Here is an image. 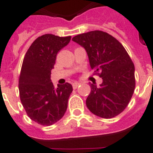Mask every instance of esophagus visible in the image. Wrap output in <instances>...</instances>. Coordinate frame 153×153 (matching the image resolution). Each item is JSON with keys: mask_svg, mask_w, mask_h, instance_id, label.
Returning <instances> with one entry per match:
<instances>
[{"mask_svg": "<svg viewBox=\"0 0 153 153\" xmlns=\"http://www.w3.org/2000/svg\"><path fill=\"white\" fill-rule=\"evenodd\" d=\"M72 86H73V88L76 89L78 86H80V83H79V82H74V83H73V85H72Z\"/></svg>", "mask_w": 153, "mask_h": 153, "instance_id": "obj_1", "label": "esophagus"}]
</instances>
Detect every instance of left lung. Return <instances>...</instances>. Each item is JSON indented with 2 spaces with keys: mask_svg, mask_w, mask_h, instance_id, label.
Segmentation results:
<instances>
[{
  "mask_svg": "<svg viewBox=\"0 0 153 153\" xmlns=\"http://www.w3.org/2000/svg\"><path fill=\"white\" fill-rule=\"evenodd\" d=\"M72 40L86 50L91 69L102 83L91 84L86 98L89 110L102 118H112L128 105L135 89V68L122 44L102 31L78 35Z\"/></svg>",
  "mask_w": 153,
  "mask_h": 153,
  "instance_id": "8db88e82",
  "label": "left lung"
}]
</instances>
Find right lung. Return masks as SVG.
I'll list each match as a JSON object with an SVG mask.
<instances>
[{"label": "right lung", "mask_w": 153, "mask_h": 153, "mask_svg": "<svg viewBox=\"0 0 153 153\" xmlns=\"http://www.w3.org/2000/svg\"><path fill=\"white\" fill-rule=\"evenodd\" d=\"M71 38L43 35L32 43L23 60L19 79L20 101L27 116L42 126L56 123L67 110L71 84H59L55 88L51 71L57 53Z\"/></svg>", "instance_id": "right-lung-1"}]
</instances>
